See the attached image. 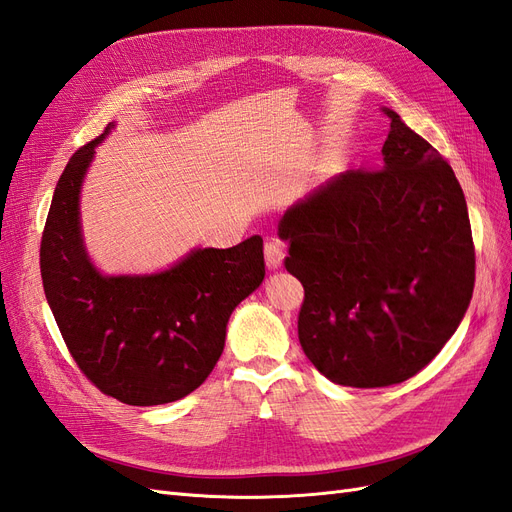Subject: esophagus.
I'll use <instances>...</instances> for the list:
<instances>
[{
	"instance_id": "esophagus-1",
	"label": "esophagus",
	"mask_w": 512,
	"mask_h": 512,
	"mask_svg": "<svg viewBox=\"0 0 512 512\" xmlns=\"http://www.w3.org/2000/svg\"><path fill=\"white\" fill-rule=\"evenodd\" d=\"M265 260H267V267L269 269H277L282 267L284 262V243L280 239H269L265 243Z\"/></svg>"
}]
</instances>
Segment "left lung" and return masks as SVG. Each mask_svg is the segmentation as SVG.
I'll return each instance as SVG.
<instances>
[{
	"label": "left lung",
	"instance_id": "8db88e82",
	"mask_svg": "<svg viewBox=\"0 0 512 512\" xmlns=\"http://www.w3.org/2000/svg\"><path fill=\"white\" fill-rule=\"evenodd\" d=\"M382 168L329 179L280 222L305 299L299 342L335 384H399L457 331L474 290L466 196L440 153L382 108Z\"/></svg>",
	"mask_w": 512,
	"mask_h": 512
}]
</instances>
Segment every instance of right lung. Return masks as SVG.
Instances as JSON below:
<instances>
[{
	"label": "right lung",
	"mask_w": 512,
	"mask_h": 512,
	"mask_svg": "<svg viewBox=\"0 0 512 512\" xmlns=\"http://www.w3.org/2000/svg\"><path fill=\"white\" fill-rule=\"evenodd\" d=\"M70 158L40 241V273L72 359L98 389L128 406L190 395L222 356L228 318L265 280L258 235L228 250H194L153 275H102L85 252L79 194L96 147Z\"/></svg>",
	"instance_id": "1"
}]
</instances>
